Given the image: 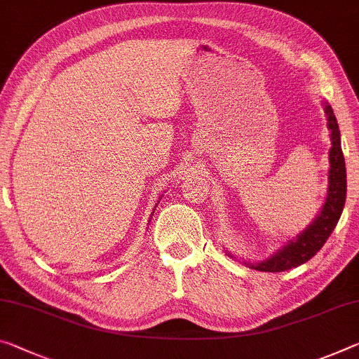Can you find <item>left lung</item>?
Wrapping results in <instances>:
<instances>
[{
    "label": "left lung",
    "mask_w": 359,
    "mask_h": 359,
    "mask_svg": "<svg viewBox=\"0 0 359 359\" xmlns=\"http://www.w3.org/2000/svg\"><path fill=\"white\" fill-rule=\"evenodd\" d=\"M324 113L327 118V129L331 130V150H329V177H327V195L324 200L320 214L313 219L306 229L299 233L292 240H287L278 251L273 252L269 259L259 260L255 264L251 262H243L249 269H255L259 271H286L294 266H299L309 262L315 255L331 236L332 230L342 215L346 196V170L345 159L340 145V130L337 119L332 111V107L327 102H323ZM226 255H233L225 251ZM235 259V257H233Z\"/></svg>",
    "instance_id": "1"
}]
</instances>
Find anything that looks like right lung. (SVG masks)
Instances as JSON below:
<instances>
[{"label": "right lung", "instance_id": "1", "mask_svg": "<svg viewBox=\"0 0 359 359\" xmlns=\"http://www.w3.org/2000/svg\"><path fill=\"white\" fill-rule=\"evenodd\" d=\"M158 203H159V201H158ZM153 212H155V210H153Z\"/></svg>", "mask_w": 359, "mask_h": 359}]
</instances>
